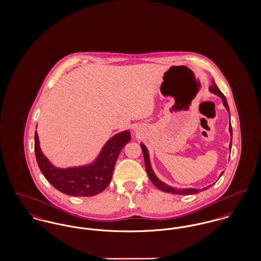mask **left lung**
I'll return each instance as SVG.
<instances>
[{"mask_svg": "<svg viewBox=\"0 0 261 261\" xmlns=\"http://www.w3.org/2000/svg\"><path fill=\"white\" fill-rule=\"evenodd\" d=\"M210 90H211V92H213V93H215L216 95H218V96L221 97V99H222V103H223L224 107H225L226 110L229 112V108H228L227 102H226V99H225V96L222 94V92L219 89V87L217 86V84L215 83V81H214L212 82V86L210 87ZM229 132H230L231 139H232V128H231V124H229ZM229 147L231 148V141H230ZM141 148H142L143 155H144L145 168H146L148 177H149V179L151 180V181H152L159 190L163 191V192H166V193L177 194V195H194V194H198L199 192H201V190H199V189H192V188H191V189H175V188L170 187V186L166 185L165 182L161 181V180L155 176V174H154V172H153V170H152V168H151V164H150V160H149V154H148V151H147L146 147H145L143 144H141ZM222 174H223V173H221V176ZM210 187H211V186H210ZM207 188H208V187L204 188L203 190H205V189H207Z\"/></svg>", "mask_w": 261, "mask_h": 261, "instance_id": "left-lung-1", "label": "left lung"}]
</instances>
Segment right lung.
Returning <instances> with one entry per match:
<instances>
[{"label": "right lung", "mask_w": 261, "mask_h": 261, "mask_svg": "<svg viewBox=\"0 0 261 261\" xmlns=\"http://www.w3.org/2000/svg\"><path fill=\"white\" fill-rule=\"evenodd\" d=\"M129 131L114 135L101 151L95 163L89 166L58 169L41 153L39 137L35 133V152L41 173L61 193L74 197H91L104 191L112 179L115 163L122 148L130 141Z\"/></svg>", "instance_id": "1"}]
</instances>
